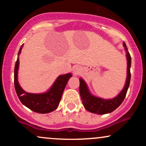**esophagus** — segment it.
Listing matches in <instances>:
<instances>
[{
  "label": "esophagus",
  "mask_w": 146,
  "mask_h": 146,
  "mask_svg": "<svg viewBox=\"0 0 146 146\" xmlns=\"http://www.w3.org/2000/svg\"><path fill=\"white\" fill-rule=\"evenodd\" d=\"M80 66H75L74 68H73V73H74V74L75 75H78L79 73H80Z\"/></svg>",
  "instance_id": "esophagus-1"
}]
</instances>
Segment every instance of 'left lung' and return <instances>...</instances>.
<instances>
[{"label": "left lung", "mask_w": 146, "mask_h": 146, "mask_svg": "<svg viewBox=\"0 0 146 146\" xmlns=\"http://www.w3.org/2000/svg\"><path fill=\"white\" fill-rule=\"evenodd\" d=\"M123 45L127 51L126 56L127 60H128L127 79L124 88L119 95H117V97L113 98V100H104V99L94 97L89 93L84 81L82 79H80V94L81 100H82V104L84 108L90 113L99 114V115L110 113L118 108L124 100L129 85H130V78H131V74H130L131 56L129 52L127 51V46L125 43H123Z\"/></svg>", "instance_id": "obj_1"}]
</instances>
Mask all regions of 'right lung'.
<instances>
[{"label":"right lung","mask_w":146,"mask_h":146,"mask_svg":"<svg viewBox=\"0 0 146 146\" xmlns=\"http://www.w3.org/2000/svg\"><path fill=\"white\" fill-rule=\"evenodd\" d=\"M23 45L20 48L18 55L21 53ZM19 59L17 58L14 68V86L20 101L23 105L38 113H48L58 108L62 95L69 78L71 73L60 75L48 92L42 94H33L22 89L18 82V69Z\"/></svg>","instance_id":"1"}]
</instances>
